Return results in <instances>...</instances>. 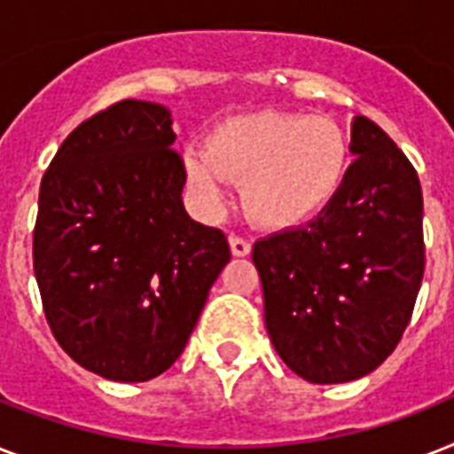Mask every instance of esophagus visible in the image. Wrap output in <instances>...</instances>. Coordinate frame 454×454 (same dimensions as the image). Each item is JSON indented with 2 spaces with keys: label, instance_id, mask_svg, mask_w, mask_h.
I'll return each mask as SVG.
<instances>
[{
  "label": "esophagus",
  "instance_id": "esophagus-1",
  "mask_svg": "<svg viewBox=\"0 0 454 454\" xmlns=\"http://www.w3.org/2000/svg\"><path fill=\"white\" fill-rule=\"evenodd\" d=\"M228 245H231V252H233V256H249L252 254V245H249L245 238H238V235H231V240H228Z\"/></svg>",
  "mask_w": 454,
  "mask_h": 454
}]
</instances>
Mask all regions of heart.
<instances>
[{
  "instance_id": "1",
  "label": "heart",
  "mask_w": 454,
  "mask_h": 454,
  "mask_svg": "<svg viewBox=\"0 0 454 454\" xmlns=\"http://www.w3.org/2000/svg\"><path fill=\"white\" fill-rule=\"evenodd\" d=\"M351 162L344 129L325 117L252 113L212 131L207 151L184 153L185 184L209 214L242 184V207L256 226L290 231L317 219L341 191Z\"/></svg>"
}]
</instances>
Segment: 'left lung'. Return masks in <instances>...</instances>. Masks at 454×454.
I'll list each match as a JSON object with an SVG mask.
<instances>
[{"instance_id":"1","label":"left lung","mask_w":454,"mask_h":454,"mask_svg":"<svg viewBox=\"0 0 454 454\" xmlns=\"http://www.w3.org/2000/svg\"><path fill=\"white\" fill-rule=\"evenodd\" d=\"M351 155L317 219L252 249L273 348L310 384L377 370L401 341L424 276L417 171L365 117L351 120Z\"/></svg>"}]
</instances>
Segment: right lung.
<instances>
[{"mask_svg":"<svg viewBox=\"0 0 454 454\" xmlns=\"http://www.w3.org/2000/svg\"><path fill=\"white\" fill-rule=\"evenodd\" d=\"M171 113L122 101L63 141L39 188L35 278L60 348L110 381L169 370L228 262L188 216Z\"/></svg>","mask_w":454,"mask_h":454,"instance_id":"add662e5","label":"right lung"}]
</instances>
